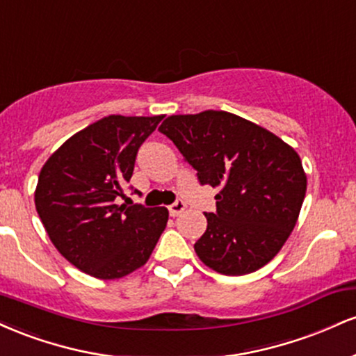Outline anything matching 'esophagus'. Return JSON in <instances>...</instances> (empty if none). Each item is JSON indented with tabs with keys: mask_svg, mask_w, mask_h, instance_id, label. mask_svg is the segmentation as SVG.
Masks as SVG:
<instances>
[{
	"mask_svg": "<svg viewBox=\"0 0 356 356\" xmlns=\"http://www.w3.org/2000/svg\"><path fill=\"white\" fill-rule=\"evenodd\" d=\"M186 202L182 201V199H177V201H175L174 204H170L169 206V214L172 216V218H177L179 214H181V212H184L186 211Z\"/></svg>",
	"mask_w": 356,
	"mask_h": 356,
	"instance_id": "esophagus-1",
	"label": "esophagus"
}]
</instances>
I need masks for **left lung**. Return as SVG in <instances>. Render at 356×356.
<instances>
[{
	"label": "left lung",
	"mask_w": 356,
	"mask_h": 356,
	"mask_svg": "<svg viewBox=\"0 0 356 356\" xmlns=\"http://www.w3.org/2000/svg\"><path fill=\"white\" fill-rule=\"evenodd\" d=\"M197 170L219 187L216 212L194 244L199 259L220 275L263 268L283 248L300 216L306 174L293 147L269 130L222 110L170 115L159 127Z\"/></svg>",
	"instance_id": "1"
}]
</instances>
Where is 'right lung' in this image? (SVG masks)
I'll use <instances>...</instances> for the list:
<instances>
[{"label": "right lung", "instance_id": "obj_1", "mask_svg": "<svg viewBox=\"0 0 356 356\" xmlns=\"http://www.w3.org/2000/svg\"><path fill=\"white\" fill-rule=\"evenodd\" d=\"M164 115H108L68 138L44 162L35 206L53 246L75 268L118 280L149 261L169 211L124 197L136 157Z\"/></svg>", "mask_w": 356, "mask_h": 356}]
</instances>
